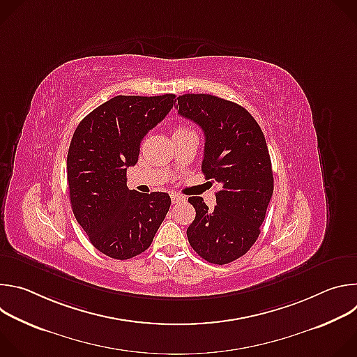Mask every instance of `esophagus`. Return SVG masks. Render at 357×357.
Returning a JSON list of instances; mask_svg holds the SVG:
<instances>
[{
	"instance_id": "obj_1",
	"label": "esophagus",
	"mask_w": 357,
	"mask_h": 357,
	"mask_svg": "<svg viewBox=\"0 0 357 357\" xmlns=\"http://www.w3.org/2000/svg\"><path fill=\"white\" fill-rule=\"evenodd\" d=\"M172 203L175 205V203H179V202H183L185 200V197H182V196H179V195H172Z\"/></svg>"
}]
</instances>
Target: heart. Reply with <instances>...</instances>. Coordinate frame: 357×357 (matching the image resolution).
<instances>
[{
  "label": "heart",
  "instance_id": "obj_1",
  "mask_svg": "<svg viewBox=\"0 0 357 357\" xmlns=\"http://www.w3.org/2000/svg\"><path fill=\"white\" fill-rule=\"evenodd\" d=\"M182 131H189V130L185 128V127H178V128L175 130V132H182Z\"/></svg>",
  "mask_w": 357,
  "mask_h": 357
}]
</instances>
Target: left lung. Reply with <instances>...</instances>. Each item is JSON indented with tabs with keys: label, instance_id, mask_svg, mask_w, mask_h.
I'll return each mask as SVG.
<instances>
[{
	"label": "left lung",
	"instance_id": "left-lung-1",
	"mask_svg": "<svg viewBox=\"0 0 357 357\" xmlns=\"http://www.w3.org/2000/svg\"><path fill=\"white\" fill-rule=\"evenodd\" d=\"M176 109L205 132L202 172L222 186L215 209L199 196L188 199L196 211L188 240L203 260L223 266L260 236L274 190L267 142L257 121L233 101L189 93L178 97Z\"/></svg>",
	"mask_w": 357,
	"mask_h": 357
}]
</instances>
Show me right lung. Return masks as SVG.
I'll list each match as a JSON object with an SVG mask.
<instances>
[{"label":"right lung","mask_w":357,"mask_h":357,"mask_svg":"<svg viewBox=\"0 0 357 357\" xmlns=\"http://www.w3.org/2000/svg\"><path fill=\"white\" fill-rule=\"evenodd\" d=\"M175 94L116 96L87 114L68 152V186L77 223L106 256L128 260L145 251L164 222L171 197L127 186L139 146L174 106Z\"/></svg>","instance_id":"add662e5"}]
</instances>
